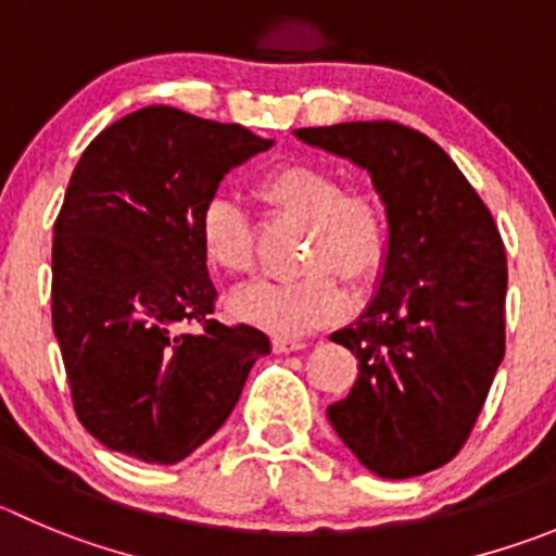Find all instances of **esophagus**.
I'll list each match as a JSON object with an SVG mask.
<instances>
[{
  "label": "esophagus",
  "mask_w": 556,
  "mask_h": 556,
  "mask_svg": "<svg viewBox=\"0 0 556 556\" xmlns=\"http://www.w3.org/2000/svg\"><path fill=\"white\" fill-rule=\"evenodd\" d=\"M274 351L277 354H293V351H304L307 349V342L304 340H288V337H274Z\"/></svg>",
  "instance_id": "34e87169"
}]
</instances>
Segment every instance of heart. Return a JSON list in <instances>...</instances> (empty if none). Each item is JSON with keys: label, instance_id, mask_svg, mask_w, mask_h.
I'll return each mask as SVG.
<instances>
[{"label": "heart", "instance_id": "obj_1", "mask_svg": "<svg viewBox=\"0 0 556 556\" xmlns=\"http://www.w3.org/2000/svg\"><path fill=\"white\" fill-rule=\"evenodd\" d=\"M263 200L279 214L307 225L302 266L293 279H263L232 295V315L277 337H304L331 324L349 309L351 282H365L378 271L387 247L381 202L367 191H342L331 169L288 164L261 184ZM200 249L205 263L225 277H247L254 266L252 227L236 197L219 194L200 216Z\"/></svg>", "mask_w": 556, "mask_h": 556}]
</instances>
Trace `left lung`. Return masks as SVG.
<instances>
[{"mask_svg": "<svg viewBox=\"0 0 556 556\" xmlns=\"http://www.w3.org/2000/svg\"><path fill=\"white\" fill-rule=\"evenodd\" d=\"M293 137L365 169L387 216L376 293L329 337L359 376L326 417L383 480L439 469L464 447L505 356L500 230L455 161L414 128L340 123Z\"/></svg>", "mask_w": 556, "mask_h": 556, "instance_id": "8db88e82", "label": "left lung"}]
</instances>
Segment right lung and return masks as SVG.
<instances>
[{
    "label": "right lung",
    "instance_id": "1",
    "mask_svg": "<svg viewBox=\"0 0 556 556\" xmlns=\"http://www.w3.org/2000/svg\"><path fill=\"white\" fill-rule=\"evenodd\" d=\"M271 144L238 123L144 106L81 153L54 222L51 320L76 417L103 447L178 464L271 354L263 331L211 320L200 249V216L225 175ZM184 319L201 334L175 332Z\"/></svg>",
    "mask_w": 556,
    "mask_h": 556
}]
</instances>
